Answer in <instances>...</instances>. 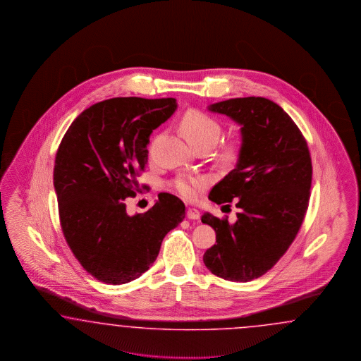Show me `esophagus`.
<instances>
[{"label":"esophagus","mask_w":361,"mask_h":361,"mask_svg":"<svg viewBox=\"0 0 361 361\" xmlns=\"http://www.w3.org/2000/svg\"><path fill=\"white\" fill-rule=\"evenodd\" d=\"M186 217L189 219H200V212L197 209L189 208L186 212Z\"/></svg>","instance_id":"1"}]
</instances>
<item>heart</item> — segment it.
<instances>
[{
	"label": "heart",
	"mask_w": 361,
	"mask_h": 361,
	"mask_svg": "<svg viewBox=\"0 0 361 361\" xmlns=\"http://www.w3.org/2000/svg\"><path fill=\"white\" fill-rule=\"evenodd\" d=\"M181 131L186 140L193 147L209 145L213 147L219 142L221 136V126L212 115L201 109H189L186 111L180 121ZM240 149L237 142H230L225 147L226 156H234ZM207 186V180L202 177H181L175 181L176 190L188 200H193L198 195V190Z\"/></svg>",
	"instance_id": "1"
}]
</instances>
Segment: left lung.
Segmentation results:
<instances>
[{"label":"left lung","mask_w":361,"mask_h":361,"mask_svg":"<svg viewBox=\"0 0 361 361\" xmlns=\"http://www.w3.org/2000/svg\"><path fill=\"white\" fill-rule=\"evenodd\" d=\"M209 109L240 126L237 165L209 193L219 205L237 200L240 213L234 224L204 213L201 221L214 229L217 242L204 263L222 279L249 282L267 273L295 240L310 201L311 156L294 121L269 99H229Z\"/></svg>","instance_id":"obj_1"}]
</instances>
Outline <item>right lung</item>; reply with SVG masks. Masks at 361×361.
Listing matches in <instances>:
<instances>
[{
  "instance_id": "right-lung-1",
  "label": "right lung",
  "mask_w": 361,
  "mask_h": 361,
  "mask_svg": "<svg viewBox=\"0 0 361 361\" xmlns=\"http://www.w3.org/2000/svg\"><path fill=\"white\" fill-rule=\"evenodd\" d=\"M177 109L176 99L112 98L71 123L55 156L54 188L66 242L100 282L128 283L156 261L168 231L185 219L178 197L160 193L152 208L130 216L153 130Z\"/></svg>"
}]
</instances>
